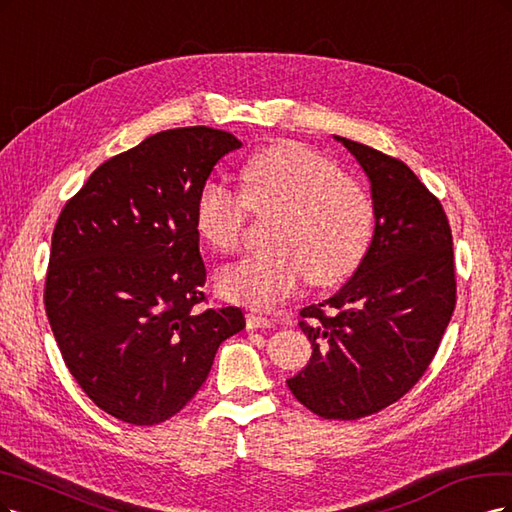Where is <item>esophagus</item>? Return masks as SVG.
Wrapping results in <instances>:
<instances>
[{
  "instance_id": "esophagus-1",
  "label": "esophagus",
  "mask_w": 512,
  "mask_h": 512,
  "mask_svg": "<svg viewBox=\"0 0 512 512\" xmlns=\"http://www.w3.org/2000/svg\"><path fill=\"white\" fill-rule=\"evenodd\" d=\"M272 325V321L268 319V317H263V315H259V312H249V315H246V327L249 329H259V327H270Z\"/></svg>"
}]
</instances>
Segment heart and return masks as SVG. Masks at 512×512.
Returning <instances> with one entry per match:
<instances>
[{"label": "heart", "instance_id": "heart-1", "mask_svg": "<svg viewBox=\"0 0 512 512\" xmlns=\"http://www.w3.org/2000/svg\"><path fill=\"white\" fill-rule=\"evenodd\" d=\"M249 210L272 212L268 246L219 274L229 300L270 308L308 278L334 287L364 263L374 238V202L357 180L312 148L280 140L259 148L242 166V193L208 180L197 193L193 223L217 253H234Z\"/></svg>", "mask_w": 512, "mask_h": 512}]
</instances>
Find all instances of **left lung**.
<instances>
[{
    "label": "left lung",
    "mask_w": 512,
    "mask_h": 512,
    "mask_svg": "<svg viewBox=\"0 0 512 512\" xmlns=\"http://www.w3.org/2000/svg\"><path fill=\"white\" fill-rule=\"evenodd\" d=\"M370 178L374 238L336 295L300 310L310 364L291 393L323 419L355 421L398 402L430 368L455 310L449 219L404 161L336 136Z\"/></svg>",
    "instance_id": "8db88e82"
}]
</instances>
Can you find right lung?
<instances>
[{
	"mask_svg": "<svg viewBox=\"0 0 512 512\" xmlns=\"http://www.w3.org/2000/svg\"><path fill=\"white\" fill-rule=\"evenodd\" d=\"M240 146L206 125L159 131L104 161L59 214L46 317L80 389L125 423L174 417L244 327L240 308L202 306L193 223L212 168Z\"/></svg>",
	"mask_w": 512,
	"mask_h": 512,
	"instance_id": "right-lung-1",
	"label": "right lung"
}]
</instances>
